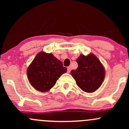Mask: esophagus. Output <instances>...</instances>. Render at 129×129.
<instances>
[{"label": "esophagus", "mask_w": 129, "mask_h": 129, "mask_svg": "<svg viewBox=\"0 0 129 129\" xmlns=\"http://www.w3.org/2000/svg\"><path fill=\"white\" fill-rule=\"evenodd\" d=\"M67 70H68V73H70L71 70V66H68V68H67Z\"/></svg>", "instance_id": "1"}]
</instances>
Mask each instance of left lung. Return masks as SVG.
I'll use <instances>...</instances> for the list:
<instances>
[{
	"instance_id": "8db88e82",
	"label": "left lung",
	"mask_w": 129,
	"mask_h": 129,
	"mask_svg": "<svg viewBox=\"0 0 129 129\" xmlns=\"http://www.w3.org/2000/svg\"><path fill=\"white\" fill-rule=\"evenodd\" d=\"M76 61L78 67L71 72L76 84L84 92H95L101 86L105 78L103 65L93 54L87 56L81 55Z\"/></svg>"
}]
</instances>
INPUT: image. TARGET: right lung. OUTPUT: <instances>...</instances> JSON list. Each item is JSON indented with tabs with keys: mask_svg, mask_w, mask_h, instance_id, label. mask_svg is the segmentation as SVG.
Wrapping results in <instances>:
<instances>
[{
	"mask_svg": "<svg viewBox=\"0 0 129 129\" xmlns=\"http://www.w3.org/2000/svg\"><path fill=\"white\" fill-rule=\"evenodd\" d=\"M67 71L63 63L52 53L41 52L34 58L27 70L29 81L37 90L45 92L56 84L61 75Z\"/></svg>",
	"mask_w": 129,
	"mask_h": 129,
	"instance_id": "1",
	"label": "right lung"
}]
</instances>
